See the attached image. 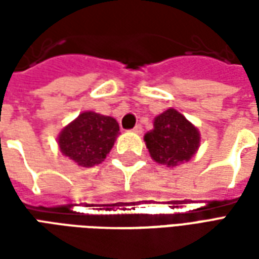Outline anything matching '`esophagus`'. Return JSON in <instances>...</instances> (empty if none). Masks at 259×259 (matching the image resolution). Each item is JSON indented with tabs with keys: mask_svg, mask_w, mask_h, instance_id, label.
<instances>
[{
	"mask_svg": "<svg viewBox=\"0 0 259 259\" xmlns=\"http://www.w3.org/2000/svg\"><path fill=\"white\" fill-rule=\"evenodd\" d=\"M133 132L137 133V135H141V133H143V126H141V124H136V127L133 129Z\"/></svg>",
	"mask_w": 259,
	"mask_h": 259,
	"instance_id": "esophagus-1",
	"label": "esophagus"
}]
</instances>
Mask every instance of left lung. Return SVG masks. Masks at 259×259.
Returning <instances> with one entry per match:
<instances>
[{
    "mask_svg": "<svg viewBox=\"0 0 259 259\" xmlns=\"http://www.w3.org/2000/svg\"><path fill=\"white\" fill-rule=\"evenodd\" d=\"M144 141L155 162L175 168L194 157L201 136L183 113L169 108L154 118V129L144 135Z\"/></svg>",
    "mask_w": 259,
    "mask_h": 259,
    "instance_id": "obj_1",
    "label": "left lung"
}]
</instances>
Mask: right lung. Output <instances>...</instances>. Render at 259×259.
Segmentation results:
<instances>
[{
	"mask_svg": "<svg viewBox=\"0 0 259 259\" xmlns=\"http://www.w3.org/2000/svg\"><path fill=\"white\" fill-rule=\"evenodd\" d=\"M118 135L116 119L84 111L61 130L57 140L65 157L79 166L91 168L107 158Z\"/></svg>",
	"mask_w": 259,
	"mask_h": 259,
	"instance_id": "obj_1",
	"label": "right lung"
}]
</instances>
